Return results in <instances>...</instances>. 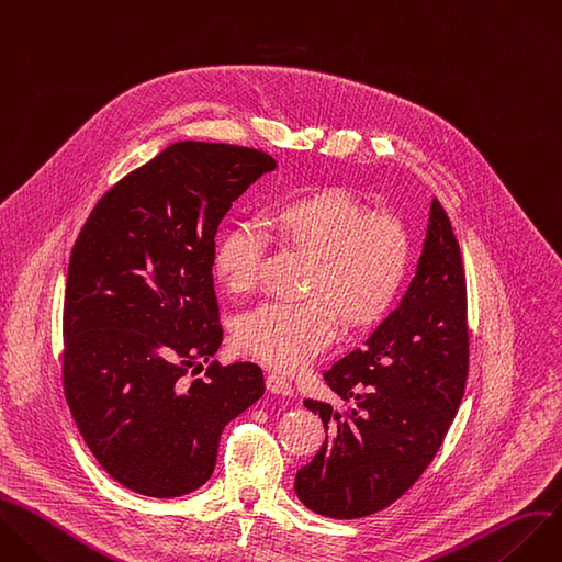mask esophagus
Masks as SVG:
<instances>
[{
	"label": "esophagus",
	"mask_w": 562,
	"mask_h": 562,
	"mask_svg": "<svg viewBox=\"0 0 562 562\" xmlns=\"http://www.w3.org/2000/svg\"><path fill=\"white\" fill-rule=\"evenodd\" d=\"M266 389H268L270 393H274V395H294V389H292L290 380H285V378L279 375V373H270V375L266 378Z\"/></svg>",
	"instance_id": "1"
}]
</instances>
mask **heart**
Returning a JSON list of instances; mask_svg holds the SVG:
<instances>
[{"label":"heart","mask_w":562,"mask_h":562,"mask_svg":"<svg viewBox=\"0 0 562 562\" xmlns=\"http://www.w3.org/2000/svg\"><path fill=\"white\" fill-rule=\"evenodd\" d=\"M270 231L312 259L303 303H263L241 316L239 347L261 362L303 369L329 345L336 321L364 329L393 307L408 270V233L393 215H371L351 191L325 187L281 204ZM263 235L237 224L217 244L215 274L233 294L257 285Z\"/></svg>","instance_id":"heart-1"}]
</instances>
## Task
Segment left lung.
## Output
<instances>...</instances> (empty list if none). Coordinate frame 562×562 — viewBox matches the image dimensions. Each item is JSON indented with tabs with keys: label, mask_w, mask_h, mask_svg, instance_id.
<instances>
[{
	"label": "left lung",
	"mask_w": 562,
	"mask_h": 562,
	"mask_svg": "<svg viewBox=\"0 0 562 562\" xmlns=\"http://www.w3.org/2000/svg\"><path fill=\"white\" fill-rule=\"evenodd\" d=\"M340 400H305L325 424L321 450L294 479L305 507L362 518L400 498L439 450L468 378L465 277L457 237L432 198L415 277L400 305L323 373Z\"/></svg>",
	"instance_id": "1"
}]
</instances>
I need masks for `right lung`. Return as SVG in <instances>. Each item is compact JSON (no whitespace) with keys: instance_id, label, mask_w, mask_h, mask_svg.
<instances>
[{"instance_id":"obj_1","label":"right lung","mask_w":562,"mask_h":562,"mask_svg":"<svg viewBox=\"0 0 562 562\" xmlns=\"http://www.w3.org/2000/svg\"><path fill=\"white\" fill-rule=\"evenodd\" d=\"M272 156L182 140L110 189L68 268L64 389L97 461L156 498L204 485L222 430L263 395L255 362L206 369L224 338L213 288L215 235Z\"/></svg>"}]
</instances>
